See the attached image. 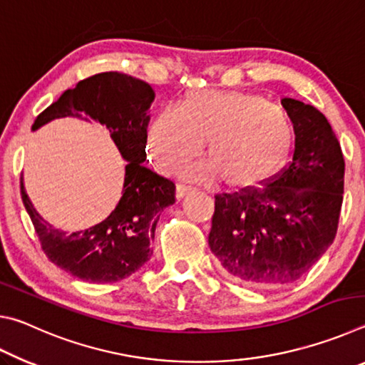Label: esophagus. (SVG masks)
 Listing matches in <instances>:
<instances>
[{
    "label": "esophagus",
    "instance_id": "obj_1",
    "mask_svg": "<svg viewBox=\"0 0 365 365\" xmlns=\"http://www.w3.org/2000/svg\"><path fill=\"white\" fill-rule=\"evenodd\" d=\"M193 191H195V188H193V187H190V185L178 183V185H177V191H175V195H177L178 200H180V197L187 196V195H190V193H193Z\"/></svg>",
    "mask_w": 365,
    "mask_h": 365
}]
</instances>
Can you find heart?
<instances>
[{"label": "heart", "mask_w": 365, "mask_h": 365, "mask_svg": "<svg viewBox=\"0 0 365 365\" xmlns=\"http://www.w3.org/2000/svg\"><path fill=\"white\" fill-rule=\"evenodd\" d=\"M205 140L207 159L187 165L183 175L243 191L283 168L293 130L287 114L262 96L220 90L188 91L180 108H163L146 130L148 154L163 174L197 156Z\"/></svg>", "instance_id": "obj_1"}]
</instances>
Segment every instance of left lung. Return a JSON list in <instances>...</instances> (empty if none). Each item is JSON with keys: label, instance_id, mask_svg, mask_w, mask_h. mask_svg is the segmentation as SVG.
Masks as SVG:
<instances>
[{"label": "left lung", "instance_id": "left-lung-1", "mask_svg": "<svg viewBox=\"0 0 365 365\" xmlns=\"http://www.w3.org/2000/svg\"><path fill=\"white\" fill-rule=\"evenodd\" d=\"M294 151L262 188L215 195L209 248L243 285L274 288L301 279L333 243L344 190L341 146L325 115L283 98Z\"/></svg>", "mask_w": 365, "mask_h": 365}]
</instances>
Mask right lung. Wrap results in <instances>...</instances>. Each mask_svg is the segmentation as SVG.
<instances>
[{
    "label": "right lung",
    "mask_w": 365,
    "mask_h": 365,
    "mask_svg": "<svg viewBox=\"0 0 365 365\" xmlns=\"http://www.w3.org/2000/svg\"><path fill=\"white\" fill-rule=\"evenodd\" d=\"M154 91L143 80L120 72H103L66 90L36 117L32 130L49 120L86 115L109 128L125 165L122 197L106 219L82 232L66 233L43 220L24 190L21 196L38 235L41 250L77 279L90 283L119 282L153 255L151 242L160 211L175 202V183L145 168L148 109Z\"/></svg>",
    "instance_id": "right-lung-1"
}]
</instances>
